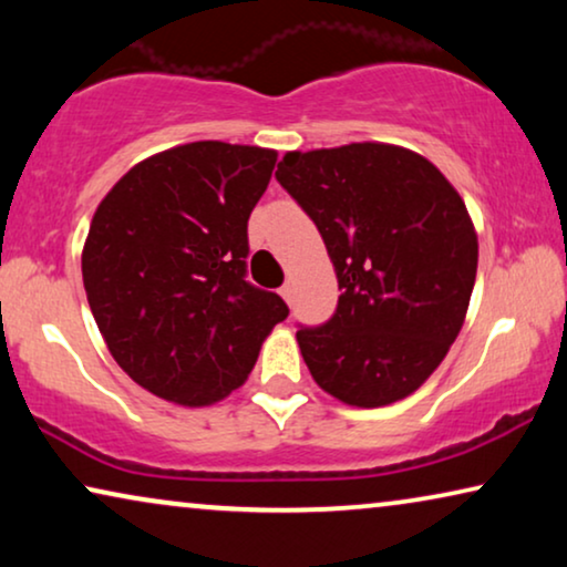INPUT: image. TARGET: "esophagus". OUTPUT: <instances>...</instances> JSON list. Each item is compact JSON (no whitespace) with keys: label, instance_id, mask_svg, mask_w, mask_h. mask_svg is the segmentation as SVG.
<instances>
[{"label":"esophagus","instance_id":"1","mask_svg":"<svg viewBox=\"0 0 567 567\" xmlns=\"http://www.w3.org/2000/svg\"><path fill=\"white\" fill-rule=\"evenodd\" d=\"M281 297H284L286 305H291V284H284L281 286Z\"/></svg>","mask_w":567,"mask_h":567}]
</instances>
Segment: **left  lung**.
I'll return each mask as SVG.
<instances>
[{"mask_svg":"<svg viewBox=\"0 0 567 567\" xmlns=\"http://www.w3.org/2000/svg\"><path fill=\"white\" fill-rule=\"evenodd\" d=\"M276 181L317 224L338 309L297 330L309 374L353 408L413 394L460 336L477 276L467 206L436 165L394 144L289 152Z\"/></svg>","mask_w":567,"mask_h":567,"instance_id":"obj_1","label":"left lung"}]
</instances>
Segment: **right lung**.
Returning a JSON list of instances; mask_svg holds the SVG:
<instances>
[{
    "instance_id": "right-lung-1",
    "label": "right lung",
    "mask_w": 567,
    "mask_h": 567,
    "mask_svg": "<svg viewBox=\"0 0 567 567\" xmlns=\"http://www.w3.org/2000/svg\"><path fill=\"white\" fill-rule=\"evenodd\" d=\"M278 154L193 142L138 162L100 200L82 250L115 363L146 392L214 405L245 384L289 307L247 274V219Z\"/></svg>"
}]
</instances>
